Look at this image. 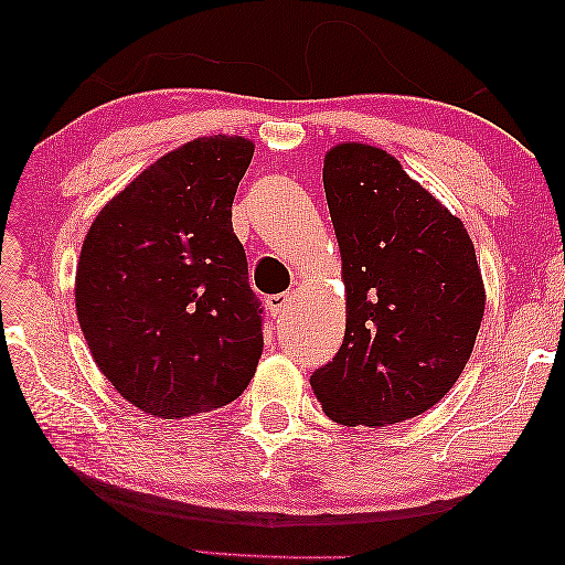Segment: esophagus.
<instances>
[{
  "instance_id": "34e87169",
  "label": "esophagus",
  "mask_w": 565,
  "mask_h": 565,
  "mask_svg": "<svg viewBox=\"0 0 565 565\" xmlns=\"http://www.w3.org/2000/svg\"><path fill=\"white\" fill-rule=\"evenodd\" d=\"M267 310H270L273 318H282L285 312H288L290 308V295L288 292H277V295H270V298L265 300Z\"/></svg>"
}]
</instances>
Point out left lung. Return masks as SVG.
Wrapping results in <instances>:
<instances>
[{
    "label": "left lung",
    "instance_id": "8db88e82",
    "mask_svg": "<svg viewBox=\"0 0 565 565\" xmlns=\"http://www.w3.org/2000/svg\"><path fill=\"white\" fill-rule=\"evenodd\" d=\"M322 184L343 257V345L310 375L348 428L430 411L463 373L486 310L463 222L370 145L326 154Z\"/></svg>",
    "mask_w": 565,
    "mask_h": 565
}]
</instances>
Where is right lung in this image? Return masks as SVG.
I'll return each mask as SVG.
<instances>
[{"instance_id":"right-lung-1","label":"right lung","mask_w":565,"mask_h":565,"mask_svg":"<svg viewBox=\"0 0 565 565\" xmlns=\"http://www.w3.org/2000/svg\"><path fill=\"white\" fill-rule=\"evenodd\" d=\"M255 147L200 137L102 207L82 245L74 302L97 367L135 408L184 418L233 403L263 355L233 200Z\"/></svg>"}]
</instances>
